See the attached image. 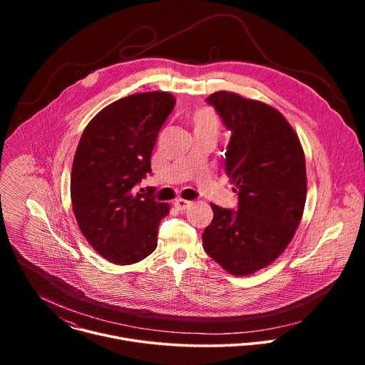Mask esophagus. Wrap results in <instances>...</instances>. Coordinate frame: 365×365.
<instances>
[{"label": "esophagus", "mask_w": 365, "mask_h": 365, "mask_svg": "<svg viewBox=\"0 0 365 365\" xmlns=\"http://www.w3.org/2000/svg\"><path fill=\"white\" fill-rule=\"evenodd\" d=\"M192 205V202L190 200H186V199H178L176 202H175V206L178 207L179 211H185V210H187V207Z\"/></svg>", "instance_id": "obj_1"}]
</instances>
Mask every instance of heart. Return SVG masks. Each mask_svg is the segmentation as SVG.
Here are the masks:
<instances>
[{"mask_svg": "<svg viewBox=\"0 0 365 365\" xmlns=\"http://www.w3.org/2000/svg\"><path fill=\"white\" fill-rule=\"evenodd\" d=\"M192 127L195 134H202V133H211L218 135L221 130V121L214 110L210 108H200L196 110L192 114Z\"/></svg>", "mask_w": 365, "mask_h": 365, "instance_id": "obj_1", "label": "heart"}]
</instances>
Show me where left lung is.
Returning a JSON list of instances; mask_svg holds the SVG:
<instances>
[{
    "label": "left lung",
    "instance_id": "8db88e82",
    "mask_svg": "<svg viewBox=\"0 0 365 365\" xmlns=\"http://www.w3.org/2000/svg\"><path fill=\"white\" fill-rule=\"evenodd\" d=\"M206 102L231 131L225 170L238 211L211 203L214 220L202 242L224 270L248 276L272 264L300 224L307 190L304 153L287 120L267 103L228 91Z\"/></svg>",
    "mask_w": 365,
    "mask_h": 365
}]
</instances>
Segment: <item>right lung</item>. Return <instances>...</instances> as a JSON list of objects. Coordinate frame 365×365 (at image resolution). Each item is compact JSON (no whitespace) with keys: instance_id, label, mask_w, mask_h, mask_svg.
<instances>
[{"instance_id":"right-lung-1","label":"right lung","mask_w":365,"mask_h":365,"mask_svg":"<svg viewBox=\"0 0 365 365\" xmlns=\"http://www.w3.org/2000/svg\"><path fill=\"white\" fill-rule=\"evenodd\" d=\"M175 103L169 92L134 93L101 110L82 133L71 175L72 207L86 241L110 263H138L158 247L170 205L134 186L151 173L155 140Z\"/></svg>"}]
</instances>
